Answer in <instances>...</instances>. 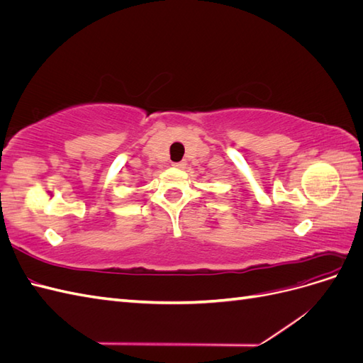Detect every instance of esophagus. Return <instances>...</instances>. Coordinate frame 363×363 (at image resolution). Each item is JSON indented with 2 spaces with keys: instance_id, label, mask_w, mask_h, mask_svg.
<instances>
[{
  "instance_id": "1",
  "label": "esophagus",
  "mask_w": 363,
  "mask_h": 363,
  "mask_svg": "<svg viewBox=\"0 0 363 363\" xmlns=\"http://www.w3.org/2000/svg\"><path fill=\"white\" fill-rule=\"evenodd\" d=\"M184 164H186L184 162H179V163H174V167H175V168H180V169H182V168H184Z\"/></svg>"
}]
</instances>
